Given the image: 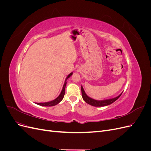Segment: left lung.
Returning <instances> with one entry per match:
<instances>
[{
	"instance_id": "1",
	"label": "left lung",
	"mask_w": 151,
	"mask_h": 151,
	"mask_svg": "<svg viewBox=\"0 0 151 151\" xmlns=\"http://www.w3.org/2000/svg\"><path fill=\"white\" fill-rule=\"evenodd\" d=\"M81 91H82V96H83V99L85 101L86 103L88 104L91 105V106H107V105L113 103V102H115L116 100H117L118 98L120 97V96L122 94H120L118 96L110 99H106V100H103V101H98V100H95L92 98H89L88 95H87L85 93L84 90L83 89V86H81Z\"/></svg>"
}]
</instances>
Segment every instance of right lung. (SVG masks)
Instances as JSON below:
<instances>
[{
  "label": "right lung",
  "instance_id": "obj_1",
  "mask_svg": "<svg viewBox=\"0 0 151 151\" xmlns=\"http://www.w3.org/2000/svg\"><path fill=\"white\" fill-rule=\"evenodd\" d=\"M72 73H70V74L67 76L66 80L68 78V77H70L72 76ZM66 84H67V82L65 81V83H64V85H63V89H62V92H61L60 94L55 99H54V100H53V101H50V102H47V103H36V104H38V105H40V106H55V105H56V104H57L58 103H60V102L62 101V100L63 96H64Z\"/></svg>",
  "mask_w": 151,
  "mask_h": 151
}]
</instances>
